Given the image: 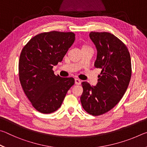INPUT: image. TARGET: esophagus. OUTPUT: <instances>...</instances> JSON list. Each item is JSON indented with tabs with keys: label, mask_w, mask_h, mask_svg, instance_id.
Masks as SVG:
<instances>
[{
	"label": "esophagus",
	"mask_w": 147,
	"mask_h": 147,
	"mask_svg": "<svg viewBox=\"0 0 147 147\" xmlns=\"http://www.w3.org/2000/svg\"><path fill=\"white\" fill-rule=\"evenodd\" d=\"M75 84L76 85H80L81 84V80L78 78H75Z\"/></svg>",
	"instance_id": "esophagus-1"
}]
</instances>
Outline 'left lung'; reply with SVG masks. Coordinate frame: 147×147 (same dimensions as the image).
<instances>
[{
  "label": "left lung",
  "mask_w": 147,
  "mask_h": 147,
  "mask_svg": "<svg viewBox=\"0 0 147 147\" xmlns=\"http://www.w3.org/2000/svg\"><path fill=\"white\" fill-rule=\"evenodd\" d=\"M89 37L97 50L94 66L102 71L96 86L82 83L80 100L87 113L98 116L114 108L125 93L131 75V58L126 45L113 34L91 32Z\"/></svg>",
  "instance_id": "8db88e82"
}]
</instances>
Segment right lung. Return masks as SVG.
Here are the masks:
<instances>
[{"instance_id":"right-lung-1","label":"right lung","mask_w":147,"mask_h":147,"mask_svg":"<svg viewBox=\"0 0 147 147\" xmlns=\"http://www.w3.org/2000/svg\"><path fill=\"white\" fill-rule=\"evenodd\" d=\"M73 32L52 31L33 37L22 50L19 61L21 85L32 106L42 113L60 108L74 84L72 77L62 78L53 70L74 43Z\"/></svg>"}]
</instances>
